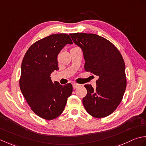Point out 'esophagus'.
I'll return each instance as SVG.
<instances>
[{
    "label": "esophagus",
    "mask_w": 146,
    "mask_h": 146,
    "mask_svg": "<svg viewBox=\"0 0 146 146\" xmlns=\"http://www.w3.org/2000/svg\"><path fill=\"white\" fill-rule=\"evenodd\" d=\"M72 86H73V88L74 89H76V88H77L78 87H79V86H81V85L79 84H77V83H73Z\"/></svg>",
    "instance_id": "obj_1"
}]
</instances>
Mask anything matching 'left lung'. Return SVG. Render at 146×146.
<instances>
[{"mask_svg":"<svg viewBox=\"0 0 146 146\" xmlns=\"http://www.w3.org/2000/svg\"><path fill=\"white\" fill-rule=\"evenodd\" d=\"M74 43L82 50L84 69L99 77L96 88L86 84L87 94L82 103L89 114L101 118L113 112L122 100L126 89L123 58L113 44L92 33H71Z\"/></svg>","mask_w":146,"mask_h":146,"instance_id":"1","label":"left lung"}]
</instances>
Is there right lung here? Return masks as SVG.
I'll use <instances>...</instances> for the list:
<instances>
[{"label": "right lung", "mask_w": 146, "mask_h": 146, "mask_svg": "<svg viewBox=\"0 0 146 146\" xmlns=\"http://www.w3.org/2000/svg\"><path fill=\"white\" fill-rule=\"evenodd\" d=\"M67 44H72L69 35H51L33 44L22 62L21 91L33 111L47 120L61 115L72 93L70 83L62 86L50 77L58 70L57 56Z\"/></svg>", "instance_id": "right-lung-1"}]
</instances>
